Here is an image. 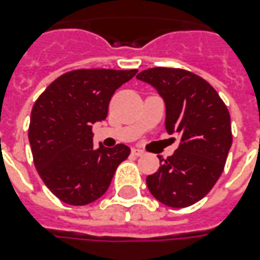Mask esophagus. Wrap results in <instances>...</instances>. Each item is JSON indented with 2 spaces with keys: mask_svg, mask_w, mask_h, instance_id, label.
Instances as JSON below:
<instances>
[{
  "mask_svg": "<svg viewBox=\"0 0 260 260\" xmlns=\"http://www.w3.org/2000/svg\"><path fill=\"white\" fill-rule=\"evenodd\" d=\"M132 154L136 155V156H143V155H144V151L139 150V148H134V150H132Z\"/></svg>",
  "mask_w": 260,
  "mask_h": 260,
  "instance_id": "34e87169",
  "label": "esophagus"
}]
</instances>
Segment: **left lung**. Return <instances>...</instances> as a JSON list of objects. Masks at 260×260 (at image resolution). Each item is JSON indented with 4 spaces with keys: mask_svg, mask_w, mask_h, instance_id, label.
Listing matches in <instances>:
<instances>
[{
    "mask_svg": "<svg viewBox=\"0 0 260 260\" xmlns=\"http://www.w3.org/2000/svg\"><path fill=\"white\" fill-rule=\"evenodd\" d=\"M136 78L158 91L166 106L167 134L181 138L171 156H159V170L147 177L148 190L171 208L193 205L224 170L232 146L230 112L217 91L190 71L155 67Z\"/></svg>",
    "mask_w": 260,
    "mask_h": 260,
    "instance_id": "8db88e82",
    "label": "left lung"
}]
</instances>
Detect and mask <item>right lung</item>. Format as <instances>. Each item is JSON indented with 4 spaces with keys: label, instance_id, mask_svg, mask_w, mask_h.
<instances>
[{
    "label": "right lung",
    "instance_id": "right-lung-1",
    "mask_svg": "<svg viewBox=\"0 0 260 260\" xmlns=\"http://www.w3.org/2000/svg\"><path fill=\"white\" fill-rule=\"evenodd\" d=\"M138 70H74L55 79L30 113V150L46 186L69 205H87L109 187L129 147L93 146V124L104 121L114 91Z\"/></svg>",
    "mask_w": 260,
    "mask_h": 260
}]
</instances>
